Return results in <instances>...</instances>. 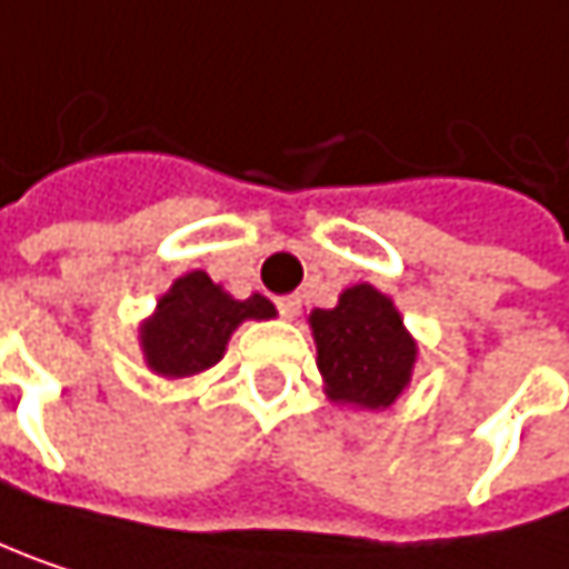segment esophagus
Listing matches in <instances>:
<instances>
[{
    "label": "esophagus",
    "instance_id": "34e87169",
    "mask_svg": "<svg viewBox=\"0 0 569 569\" xmlns=\"http://www.w3.org/2000/svg\"><path fill=\"white\" fill-rule=\"evenodd\" d=\"M278 311H281V318L295 321V318L301 315V295H284V298H278Z\"/></svg>",
    "mask_w": 569,
    "mask_h": 569
}]
</instances>
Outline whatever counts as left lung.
<instances>
[{"instance_id": "8db88e82", "label": "left lung", "mask_w": 569, "mask_h": 569, "mask_svg": "<svg viewBox=\"0 0 569 569\" xmlns=\"http://www.w3.org/2000/svg\"><path fill=\"white\" fill-rule=\"evenodd\" d=\"M308 325L331 401L381 411L411 385L418 341L408 335L395 301L378 288H348L335 308H315Z\"/></svg>"}]
</instances>
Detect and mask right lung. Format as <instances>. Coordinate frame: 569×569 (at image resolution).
<instances>
[{
  "label": "right lung",
  "instance_id": "obj_1",
  "mask_svg": "<svg viewBox=\"0 0 569 569\" xmlns=\"http://www.w3.org/2000/svg\"><path fill=\"white\" fill-rule=\"evenodd\" d=\"M248 318L268 321L274 305L264 295L234 301L204 271H188L158 298L154 315L139 328L144 365L168 381L201 375L221 361L231 331Z\"/></svg>",
  "mask_w": 569,
  "mask_h": 569
}]
</instances>
